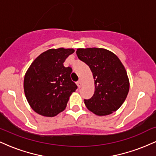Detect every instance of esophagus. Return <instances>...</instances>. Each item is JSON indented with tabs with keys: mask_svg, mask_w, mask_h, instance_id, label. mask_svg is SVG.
Segmentation results:
<instances>
[{
	"mask_svg": "<svg viewBox=\"0 0 156 156\" xmlns=\"http://www.w3.org/2000/svg\"><path fill=\"white\" fill-rule=\"evenodd\" d=\"M76 84H77V86H78V88H80V87H81L82 81H81V80H78V81L76 82Z\"/></svg>",
	"mask_w": 156,
	"mask_h": 156,
	"instance_id": "1",
	"label": "esophagus"
}]
</instances>
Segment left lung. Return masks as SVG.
<instances>
[{
    "label": "left lung",
    "mask_w": 156,
    "mask_h": 156,
    "mask_svg": "<svg viewBox=\"0 0 156 156\" xmlns=\"http://www.w3.org/2000/svg\"><path fill=\"white\" fill-rule=\"evenodd\" d=\"M78 58L90 68L94 79V93L84 100L94 114L105 116L122 105L129 92V79L124 66L112 52L103 48H78Z\"/></svg>",
    "instance_id": "obj_1"
}]
</instances>
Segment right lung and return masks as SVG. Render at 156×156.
<instances>
[{
    "instance_id": "add662e5",
    "label": "right lung",
    "mask_w": 156,
    "mask_h": 156,
    "mask_svg": "<svg viewBox=\"0 0 156 156\" xmlns=\"http://www.w3.org/2000/svg\"><path fill=\"white\" fill-rule=\"evenodd\" d=\"M74 49H50L32 62L25 75L24 92L31 108L44 117L63 112L69 98L78 88L71 80L72 68L63 63Z\"/></svg>"
}]
</instances>
